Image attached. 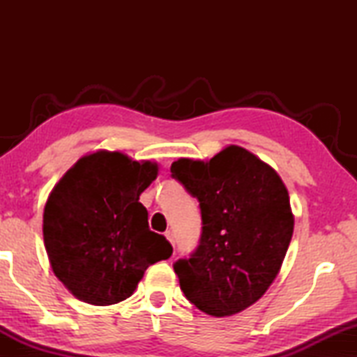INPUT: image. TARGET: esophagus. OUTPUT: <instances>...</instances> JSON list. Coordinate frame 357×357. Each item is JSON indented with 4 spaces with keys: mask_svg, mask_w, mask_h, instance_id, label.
<instances>
[{
    "mask_svg": "<svg viewBox=\"0 0 357 357\" xmlns=\"http://www.w3.org/2000/svg\"><path fill=\"white\" fill-rule=\"evenodd\" d=\"M165 236H167V239H168V241H170V244H172V245H174V238H173V233H172V231H167V233H165Z\"/></svg>",
    "mask_w": 357,
    "mask_h": 357,
    "instance_id": "obj_1",
    "label": "esophagus"
}]
</instances>
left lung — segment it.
I'll use <instances>...</instances> for the list:
<instances>
[{
    "mask_svg": "<svg viewBox=\"0 0 357 357\" xmlns=\"http://www.w3.org/2000/svg\"><path fill=\"white\" fill-rule=\"evenodd\" d=\"M170 170L200 202L203 220L198 249L173 266L181 289L208 315L245 310L273 285L293 236L285 184L236 144L206 162L178 159Z\"/></svg>",
    "mask_w": 357,
    "mask_h": 357,
    "instance_id": "1",
    "label": "left lung"
}]
</instances>
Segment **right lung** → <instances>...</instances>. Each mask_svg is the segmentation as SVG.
<instances>
[{
    "label": "right lung",
    "instance_id": "1",
    "mask_svg": "<svg viewBox=\"0 0 357 357\" xmlns=\"http://www.w3.org/2000/svg\"><path fill=\"white\" fill-rule=\"evenodd\" d=\"M159 165L119 151L83 155L53 187L44 208V244L52 269L86 304L128 299L148 266L172 257L173 247L151 231L138 202Z\"/></svg>",
    "mask_w": 357,
    "mask_h": 357
}]
</instances>
